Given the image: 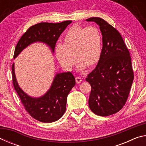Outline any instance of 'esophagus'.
Masks as SVG:
<instances>
[{
    "label": "esophagus",
    "instance_id": "obj_1",
    "mask_svg": "<svg viewBox=\"0 0 146 146\" xmlns=\"http://www.w3.org/2000/svg\"><path fill=\"white\" fill-rule=\"evenodd\" d=\"M75 80H76V83H80L81 82H82V78L79 77V76H76Z\"/></svg>",
    "mask_w": 146,
    "mask_h": 146
}]
</instances>
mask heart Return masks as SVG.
Here are the masks:
<instances>
[{"instance_id": "obj_1", "label": "heart", "mask_w": 146, "mask_h": 146, "mask_svg": "<svg viewBox=\"0 0 146 146\" xmlns=\"http://www.w3.org/2000/svg\"><path fill=\"white\" fill-rule=\"evenodd\" d=\"M62 41V45L56 47L55 54L59 64L66 70H72L75 60L79 71L92 68L100 61L102 36L97 27L74 25L64 34Z\"/></svg>"}]
</instances>
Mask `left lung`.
Here are the masks:
<instances>
[{
  "label": "left lung",
  "instance_id": "left-lung-1",
  "mask_svg": "<svg viewBox=\"0 0 146 146\" xmlns=\"http://www.w3.org/2000/svg\"><path fill=\"white\" fill-rule=\"evenodd\" d=\"M86 21L100 26L103 44L100 61L86 78L91 86L89 107L107 117L119 111L129 96L134 79L130 53L119 32L104 20L91 17Z\"/></svg>",
  "mask_w": 146,
  "mask_h": 146
}]
</instances>
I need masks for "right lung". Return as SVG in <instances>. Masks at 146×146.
Wrapping results in <instances>:
<instances>
[{"label": "right lung", "instance_id": "obj_1", "mask_svg": "<svg viewBox=\"0 0 146 146\" xmlns=\"http://www.w3.org/2000/svg\"><path fill=\"white\" fill-rule=\"evenodd\" d=\"M71 23V21L60 23H40L31 26L17 43L13 58H15L29 44L36 42L46 44L53 53L59 36ZM12 79L15 90L25 110L35 119L46 123L55 122L62 117L66 111L68 94L75 85V78L71 72L57 73L45 95L33 98L19 87L15 74L14 63L12 65Z\"/></svg>", "mask_w": 146, "mask_h": 146}]
</instances>
